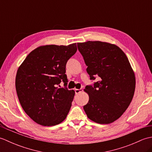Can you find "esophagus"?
I'll use <instances>...</instances> for the list:
<instances>
[{"label":"esophagus","mask_w":152,"mask_h":152,"mask_svg":"<svg viewBox=\"0 0 152 152\" xmlns=\"http://www.w3.org/2000/svg\"><path fill=\"white\" fill-rule=\"evenodd\" d=\"M82 91H83V89H74V91H75V93L77 95V94H79L80 93H81V92H82Z\"/></svg>","instance_id":"34e87169"}]
</instances>
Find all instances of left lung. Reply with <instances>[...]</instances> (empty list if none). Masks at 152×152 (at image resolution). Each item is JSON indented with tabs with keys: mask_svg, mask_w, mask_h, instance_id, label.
<instances>
[{
	"mask_svg": "<svg viewBox=\"0 0 152 152\" xmlns=\"http://www.w3.org/2000/svg\"><path fill=\"white\" fill-rule=\"evenodd\" d=\"M90 80L86 86L89 99L83 110L89 119L99 124L118 119L127 110L135 90V76L128 58L114 44L100 41L78 43Z\"/></svg>",
	"mask_w": 152,
	"mask_h": 152,
	"instance_id": "left-lung-1",
	"label": "left lung"
}]
</instances>
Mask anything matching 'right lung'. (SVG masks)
I'll list each match as a JSON object with an SVG mask.
<instances>
[{"mask_svg": "<svg viewBox=\"0 0 152 152\" xmlns=\"http://www.w3.org/2000/svg\"><path fill=\"white\" fill-rule=\"evenodd\" d=\"M76 51V43L40 46L32 51L19 67L15 78L19 101L37 124L53 126L66 118L75 92L66 88V64ZM61 81L64 88H60Z\"/></svg>", "mask_w": 152, "mask_h": 152, "instance_id": "obj_1", "label": "right lung"}]
</instances>
